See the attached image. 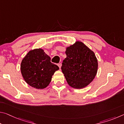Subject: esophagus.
I'll return each mask as SVG.
<instances>
[{"label":"esophagus","mask_w":124,"mask_h":124,"mask_svg":"<svg viewBox=\"0 0 124 124\" xmlns=\"http://www.w3.org/2000/svg\"><path fill=\"white\" fill-rule=\"evenodd\" d=\"M61 66H62V64L61 63H58V66L59 67L60 69H61Z\"/></svg>","instance_id":"1"}]
</instances>
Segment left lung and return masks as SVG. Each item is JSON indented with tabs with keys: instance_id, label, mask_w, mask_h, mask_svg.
I'll return each mask as SVG.
<instances>
[{
	"instance_id": "obj_1",
	"label": "left lung",
	"mask_w": 124,
	"mask_h": 124,
	"mask_svg": "<svg viewBox=\"0 0 124 124\" xmlns=\"http://www.w3.org/2000/svg\"><path fill=\"white\" fill-rule=\"evenodd\" d=\"M67 57L61 70L69 85L75 89L86 86L95 78L98 62L94 52L80 41L67 47Z\"/></svg>"
}]
</instances>
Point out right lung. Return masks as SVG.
I'll use <instances>...</instances> for the list:
<instances>
[{
  "label": "right lung",
  "mask_w": 124,
  "mask_h": 124,
  "mask_svg": "<svg viewBox=\"0 0 124 124\" xmlns=\"http://www.w3.org/2000/svg\"><path fill=\"white\" fill-rule=\"evenodd\" d=\"M58 70L59 67L51 62V58L41 49L29 51L21 64V71L24 80L38 89L46 87L54 73Z\"/></svg>",
  "instance_id": "1"
}]
</instances>
